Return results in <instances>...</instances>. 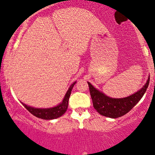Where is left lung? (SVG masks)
Listing matches in <instances>:
<instances>
[{"instance_id":"left-lung-1","label":"left lung","mask_w":155,"mask_h":155,"mask_svg":"<svg viewBox=\"0 0 155 155\" xmlns=\"http://www.w3.org/2000/svg\"><path fill=\"white\" fill-rule=\"evenodd\" d=\"M149 79L150 78L149 77L145 85L137 92L128 97L120 99L110 98L96 89L91 83L87 82L93 105L97 112L104 117L118 118L123 116L130 111L142 98L149 87Z\"/></svg>"}]
</instances>
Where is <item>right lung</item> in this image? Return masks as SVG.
I'll list each match as a JSON object with an SVG mask.
<instances>
[{
  "instance_id": "obj_1",
  "label": "right lung",
  "mask_w": 155,
  "mask_h": 155,
  "mask_svg": "<svg viewBox=\"0 0 155 155\" xmlns=\"http://www.w3.org/2000/svg\"><path fill=\"white\" fill-rule=\"evenodd\" d=\"M76 83V82H74L70 86L69 89L67 91L64 99H63V101L57 106L50 107V108H36V107L28 106L24 103H22L23 105L25 107V108H27L28 111H30L32 114L38 118L43 119V120H53V119L58 118V117L62 116L66 112L68 107V101H69L71 91Z\"/></svg>"
}]
</instances>
